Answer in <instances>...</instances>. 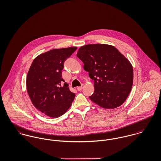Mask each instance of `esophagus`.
Returning a JSON list of instances; mask_svg holds the SVG:
<instances>
[{
  "label": "esophagus",
  "mask_w": 161,
  "mask_h": 161,
  "mask_svg": "<svg viewBox=\"0 0 161 161\" xmlns=\"http://www.w3.org/2000/svg\"><path fill=\"white\" fill-rule=\"evenodd\" d=\"M84 84H82V86H80V87H78L77 88V89L79 91H80L84 88Z\"/></svg>",
  "instance_id": "obj_1"
}]
</instances>
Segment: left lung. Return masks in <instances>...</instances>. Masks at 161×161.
<instances>
[{"mask_svg": "<svg viewBox=\"0 0 161 161\" xmlns=\"http://www.w3.org/2000/svg\"><path fill=\"white\" fill-rule=\"evenodd\" d=\"M77 56L93 80L90 99L100 107L113 109L122 105L131 91L133 69L115 47L105 44L81 46Z\"/></svg>", "mask_w": 161, "mask_h": 161, "instance_id": "1", "label": "left lung"}]
</instances>
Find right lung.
Listing matches in <instances>:
<instances>
[{"instance_id":"1","label":"right lung","mask_w":161,"mask_h":161,"mask_svg":"<svg viewBox=\"0 0 161 161\" xmlns=\"http://www.w3.org/2000/svg\"><path fill=\"white\" fill-rule=\"evenodd\" d=\"M77 47L54 49L38 56L26 77V89L33 105L51 118L64 114L75 96L62 77L64 61ZM64 81V86L61 84Z\"/></svg>"}]
</instances>
